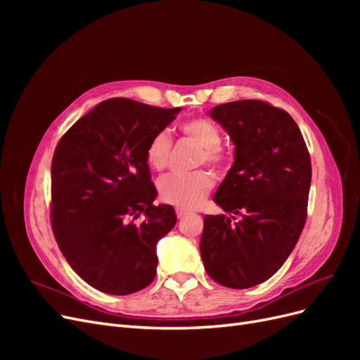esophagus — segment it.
<instances>
[{"label": "esophagus", "instance_id": "1", "mask_svg": "<svg viewBox=\"0 0 360 360\" xmlns=\"http://www.w3.org/2000/svg\"><path fill=\"white\" fill-rule=\"evenodd\" d=\"M188 213H189V212H188L186 209H180V207H177V209H176V214H177L179 219H181V217L186 216Z\"/></svg>", "mask_w": 360, "mask_h": 360}]
</instances>
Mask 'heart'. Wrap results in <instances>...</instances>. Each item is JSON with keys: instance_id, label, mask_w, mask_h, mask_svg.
<instances>
[{"instance_id": "1", "label": "heart", "mask_w": 360, "mask_h": 360, "mask_svg": "<svg viewBox=\"0 0 360 360\" xmlns=\"http://www.w3.org/2000/svg\"><path fill=\"white\" fill-rule=\"evenodd\" d=\"M181 134L201 146L198 163H209L216 169H224L228 165V155L222 144V132L212 120L198 117L191 118L180 126ZM172 141L168 132L160 130L148 141L146 148V160L150 168L162 171L168 167L171 158ZM213 177L207 171H195L186 176L163 177L159 181V197L163 202L177 205L180 209H195L200 205L213 188Z\"/></svg>"}]
</instances>
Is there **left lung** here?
Here are the masks:
<instances>
[{
  "mask_svg": "<svg viewBox=\"0 0 360 360\" xmlns=\"http://www.w3.org/2000/svg\"><path fill=\"white\" fill-rule=\"evenodd\" d=\"M230 135L234 163L213 201L224 212L204 216V269L217 284L249 288L285 263L307 221L311 158L288 112L263 101H237L210 110ZM234 219V216H231Z\"/></svg>",
  "mask_w": 360,
  "mask_h": 360,
  "instance_id": "obj_1",
  "label": "left lung"
}]
</instances>
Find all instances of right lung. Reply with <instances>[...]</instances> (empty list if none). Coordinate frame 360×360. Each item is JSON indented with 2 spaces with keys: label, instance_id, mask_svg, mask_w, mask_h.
Segmentation results:
<instances>
[{
  "label": "right lung",
  "instance_id": "1",
  "mask_svg": "<svg viewBox=\"0 0 360 360\" xmlns=\"http://www.w3.org/2000/svg\"><path fill=\"white\" fill-rule=\"evenodd\" d=\"M181 108L124 97L96 105L57 144L51 167L52 230L70 267L96 290L124 296L156 276V245L177 222L158 195L146 148ZM144 212L141 224L130 223Z\"/></svg>",
  "mask_w": 360,
  "mask_h": 360
}]
</instances>
